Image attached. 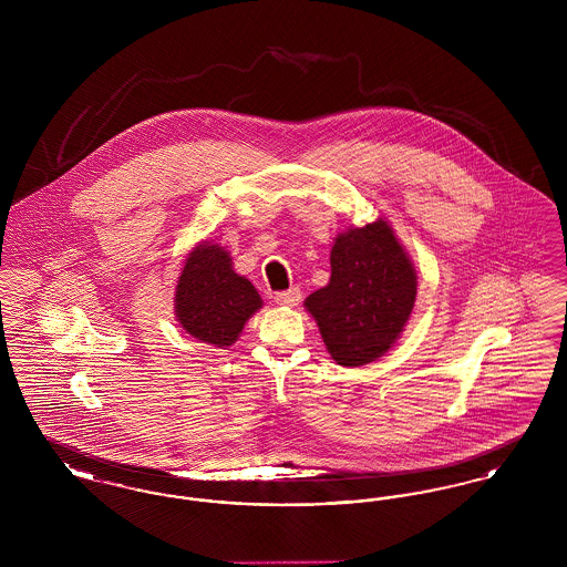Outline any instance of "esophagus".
Instances as JSON below:
<instances>
[{"instance_id":"obj_1","label":"esophagus","mask_w":567,"mask_h":567,"mask_svg":"<svg viewBox=\"0 0 567 567\" xmlns=\"http://www.w3.org/2000/svg\"><path fill=\"white\" fill-rule=\"evenodd\" d=\"M274 299H276V303H280V306H297V303L301 301V291H299L297 287H293V289H289V291L276 293Z\"/></svg>"}]
</instances>
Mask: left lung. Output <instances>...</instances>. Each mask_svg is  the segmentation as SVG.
Here are the masks:
<instances>
[{
    "label": "left lung",
    "mask_w": 567,
    "mask_h": 567,
    "mask_svg": "<svg viewBox=\"0 0 567 567\" xmlns=\"http://www.w3.org/2000/svg\"><path fill=\"white\" fill-rule=\"evenodd\" d=\"M416 271L382 218L338 234L331 278L306 297L329 354L347 368L377 361L389 351L412 315Z\"/></svg>",
    "instance_id": "left-lung-1"
}]
</instances>
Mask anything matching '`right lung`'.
<instances>
[{
    "mask_svg": "<svg viewBox=\"0 0 567 567\" xmlns=\"http://www.w3.org/2000/svg\"><path fill=\"white\" fill-rule=\"evenodd\" d=\"M264 306L252 282L231 268L229 252L218 244H197L176 285L174 310L193 338L231 347L244 323Z\"/></svg>",
    "mask_w": 567,
    "mask_h": 567,
    "instance_id": "1",
    "label": "right lung"
}]
</instances>
